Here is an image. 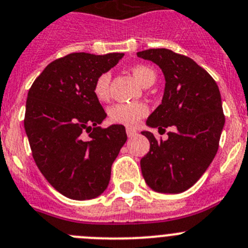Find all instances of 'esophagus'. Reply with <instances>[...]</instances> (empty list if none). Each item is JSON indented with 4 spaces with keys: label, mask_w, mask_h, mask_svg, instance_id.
Listing matches in <instances>:
<instances>
[{
    "label": "esophagus",
    "mask_w": 248,
    "mask_h": 248,
    "mask_svg": "<svg viewBox=\"0 0 248 248\" xmlns=\"http://www.w3.org/2000/svg\"><path fill=\"white\" fill-rule=\"evenodd\" d=\"M126 133H127V137L128 138H133L137 136V131H136V129H132V128H127Z\"/></svg>",
    "instance_id": "34e87169"
}]
</instances>
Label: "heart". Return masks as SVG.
Here are the masks:
<instances>
[{
	"instance_id": "1",
	"label": "heart",
	"mask_w": 248,
	"mask_h": 248,
	"mask_svg": "<svg viewBox=\"0 0 248 248\" xmlns=\"http://www.w3.org/2000/svg\"><path fill=\"white\" fill-rule=\"evenodd\" d=\"M132 75L135 76L138 83L145 87L149 83H154L155 73L150 67L138 64L132 68ZM94 94L99 100H105L110 94V75L103 73L99 76L94 83ZM148 106L143 103H119L108 108V119L113 124H124L127 127H136L143 117L148 115Z\"/></svg>"
}]
</instances>
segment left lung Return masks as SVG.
Returning a JSON list of instances; mask_svg holds the SVG:
<instances>
[{
  "instance_id": "8db88e82",
  "label": "left lung",
  "mask_w": 248,
  "mask_h": 248,
  "mask_svg": "<svg viewBox=\"0 0 248 248\" xmlns=\"http://www.w3.org/2000/svg\"><path fill=\"white\" fill-rule=\"evenodd\" d=\"M138 57L154 62L165 77L161 104L147 124L159 132L171 127L166 140L142 135L150 149L140 159L145 182L161 193H181L200 180L218 152L225 116L219 88L212 76L189 57L168 48H149Z\"/></svg>"
}]
</instances>
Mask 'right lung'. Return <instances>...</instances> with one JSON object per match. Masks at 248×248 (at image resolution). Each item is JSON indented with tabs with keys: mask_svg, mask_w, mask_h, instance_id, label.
<instances>
[{
	"mask_svg": "<svg viewBox=\"0 0 248 248\" xmlns=\"http://www.w3.org/2000/svg\"><path fill=\"white\" fill-rule=\"evenodd\" d=\"M124 54L75 52L46 66L28 92L24 128L39 170L71 200L100 196L126 143L122 124L103 128L106 112L94 83Z\"/></svg>",
	"mask_w": 248,
	"mask_h": 248,
	"instance_id": "1",
	"label": "right lung"
}]
</instances>
